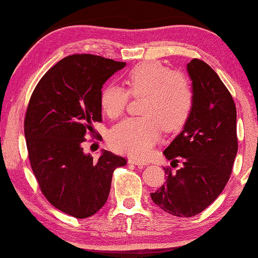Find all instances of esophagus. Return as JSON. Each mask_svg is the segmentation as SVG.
Segmentation results:
<instances>
[{"label":"esophagus","instance_id":"obj_1","mask_svg":"<svg viewBox=\"0 0 258 258\" xmlns=\"http://www.w3.org/2000/svg\"><path fill=\"white\" fill-rule=\"evenodd\" d=\"M128 163L130 164H133V165H146V163L142 162L140 160H136V158H130Z\"/></svg>","mask_w":258,"mask_h":258}]
</instances>
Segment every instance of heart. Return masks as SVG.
Segmentation results:
<instances>
[{"label": "heart", "mask_w": 258, "mask_h": 258, "mask_svg": "<svg viewBox=\"0 0 258 258\" xmlns=\"http://www.w3.org/2000/svg\"><path fill=\"white\" fill-rule=\"evenodd\" d=\"M126 90L108 85L101 94V106L108 117L116 118L133 97L143 96L139 117H128L108 133L114 150L134 157H145L160 139L162 126L175 132L187 123L193 111L194 91L189 80L157 61L134 65L125 75Z\"/></svg>", "instance_id": "heart-1"}]
</instances>
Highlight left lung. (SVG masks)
Returning <instances> with one entry per match:
<instances>
[{
  "mask_svg": "<svg viewBox=\"0 0 258 258\" xmlns=\"http://www.w3.org/2000/svg\"><path fill=\"white\" fill-rule=\"evenodd\" d=\"M194 105L182 133L164 155L166 182L151 197L163 211L178 217L200 214L225 187L238 150L236 106L220 76L202 59L187 64Z\"/></svg>",
  "mask_w": 258,
  "mask_h": 258,
  "instance_id": "1",
  "label": "left lung"
}]
</instances>
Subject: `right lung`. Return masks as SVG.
Segmentation results:
<instances>
[{
	"label": "right lung",
	"mask_w": 258,
	"mask_h": 258,
	"mask_svg": "<svg viewBox=\"0 0 258 258\" xmlns=\"http://www.w3.org/2000/svg\"><path fill=\"white\" fill-rule=\"evenodd\" d=\"M124 67L92 54L64 57L43 75L27 105L24 135L37 184L54 207L76 218L101 210L114 171L127 163L109 151L93 160L82 147L102 122L103 84Z\"/></svg>",
	"instance_id": "obj_1"
}]
</instances>
